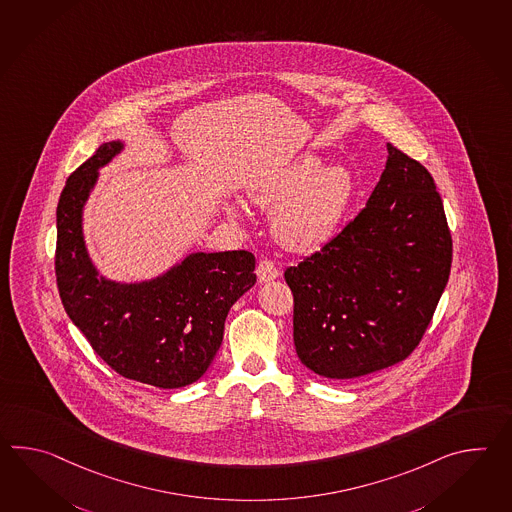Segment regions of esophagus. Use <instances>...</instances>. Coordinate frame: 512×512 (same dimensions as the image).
<instances>
[{
    "instance_id": "esophagus-1",
    "label": "esophagus",
    "mask_w": 512,
    "mask_h": 512,
    "mask_svg": "<svg viewBox=\"0 0 512 512\" xmlns=\"http://www.w3.org/2000/svg\"><path fill=\"white\" fill-rule=\"evenodd\" d=\"M279 275V268L275 266V262L272 259H262L259 261V266H257V277H259V281L261 283H266V281H272Z\"/></svg>"
}]
</instances>
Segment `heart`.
<instances>
[{
    "label": "heart",
    "mask_w": 512,
    "mask_h": 512,
    "mask_svg": "<svg viewBox=\"0 0 512 512\" xmlns=\"http://www.w3.org/2000/svg\"><path fill=\"white\" fill-rule=\"evenodd\" d=\"M321 165L316 156H305L253 187L257 204L275 207L273 233L290 250L323 246L353 200V174L341 165Z\"/></svg>",
    "instance_id": "heart-1"
}]
</instances>
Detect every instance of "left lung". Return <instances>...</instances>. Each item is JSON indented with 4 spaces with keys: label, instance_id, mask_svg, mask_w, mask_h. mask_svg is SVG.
<instances>
[{
    "label": "left lung",
    "instance_id": "obj_1",
    "mask_svg": "<svg viewBox=\"0 0 512 512\" xmlns=\"http://www.w3.org/2000/svg\"><path fill=\"white\" fill-rule=\"evenodd\" d=\"M387 152L364 209L321 250L284 270L297 356L332 380L406 360L450 277L452 235L432 174L393 145Z\"/></svg>",
    "mask_w": 512,
    "mask_h": 512
}]
</instances>
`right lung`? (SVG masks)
Returning <instances> with one entry per match:
<instances>
[{"label":"right lung","instance_id":"add662e5","mask_svg":"<svg viewBox=\"0 0 512 512\" xmlns=\"http://www.w3.org/2000/svg\"><path fill=\"white\" fill-rule=\"evenodd\" d=\"M121 150L104 143L71 172L57 207L55 273L69 319L115 373L148 386L193 384L213 362L229 308L257 281L250 251L194 253L163 277L115 284L97 277L80 213L97 169Z\"/></svg>","mask_w":512,"mask_h":512}]
</instances>
